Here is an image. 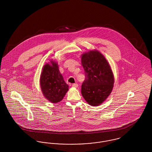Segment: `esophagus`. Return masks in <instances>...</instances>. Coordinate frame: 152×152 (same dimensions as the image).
<instances>
[{"mask_svg":"<svg viewBox=\"0 0 152 152\" xmlns=\"http://www.w3.org/2000/svg\"><path fill=\"white\" fill-rule=\"evenodd\" d=\"M72 87L73 88H77L78 87V84H72Z\"/></svg>","mask_w":152,"mask_h":152,"instance_id":"obj_1","label":"esophagus"}]
</instances>
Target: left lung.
Returning <instances> with one entry per match:
<instances>
[{"label": "left lung", "instance_id": "1", "mask_svg": "<svg viewBox=\"0 0 152 152\" xmlns=\"http://www.w3.org/2000/svg\"><path fill=\"white\" fill-rule=\"evenodd\" d=\"M86 78L81 87L82 95L90 105L99 106L111 93L114 76L108 61L98 50H89L81 56Z\"/></svg>", "mask_w": 152, "mask_h": 152}]
</instances>
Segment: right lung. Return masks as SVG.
I'll use <instances>...</instances> for the list:
<instances>
[{
  "label": "right lung",
  "mask_w": 152,
  "mask_h": 152,
  "mask_svg": "<svg viewBox=\"0 0 152 152\" xmlns=\"http://www.w3.org/2000/svg\"><path fill=\"white\" fill-rule=\"evenodd\" d=\"M40 85L44 96L53 104L58 103L63 99L69 87L59 71L58 63L53 60L44 65Z\"/></svg>",
  "instance_id": "add662e5"
}]
</instances>
